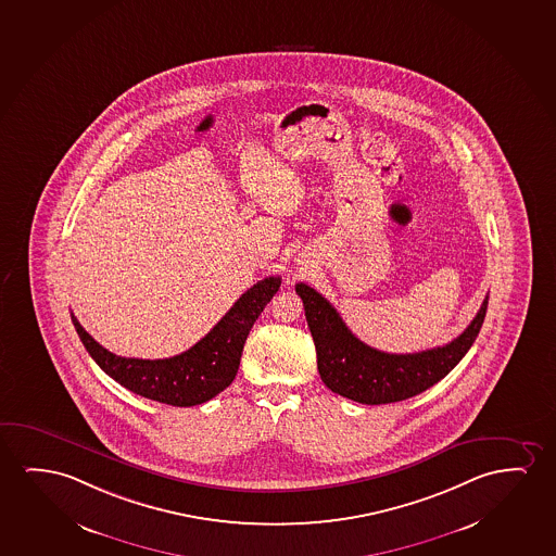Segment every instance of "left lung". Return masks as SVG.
I'll return each mask as SVG.
<instances>
[{"mask_svg": "<svg viewBox=\"0 0 556 556\" xmlns=\"http://www.w3.org/2000/svg\"><path fill=\"white\" fill-rule=\"evenodd\" d=\"M295 291L303 299L321 381L329 391L368 406L412 399L439 383L472 346L488 311L485 298L469 328L452 343L414 354H389L352 336L328 299L311 286L298 283Z\"/></svg>", "mask_w": 556, "mask_h": 556, "instance_id": "1", "label": "left lung"}]
</instances>
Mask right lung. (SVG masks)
Segmentation results:
<instances>
[{
  "instance_id": "add662e5",
  "label": "right lung",
  "mask_w": 556,
  "mask_h": 556,
  "mask_svg": "<svg viewBox=\"0 0 556 556\" xmlns=\"http://www.w3.org/2000/svg\"><path fill=\"white\" fill-rule=\"evenodd\" d=\"M280 276H268L255 283L204 339L164 361L116 356L97 343L74 314L72 324L99 368L127 391L169 406H198L217 396L235 381L250 329L274 293L280 290Z\"/></svg>"
}]
</instances>
